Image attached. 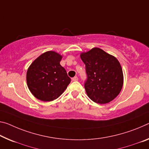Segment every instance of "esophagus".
<instances>
[{"label":"esophagus","instance_id":"34e87169","mask_svg":"<svg viewBox=\"0 0 149 149\" xmlns=\"http://www.w3.org/2000/svg\"><path fill=\"white\" fill-rule=\"evenodd\" d=\"M77 80H78V77H77V76H75L74 77H73L72 78L73 81H77Z\"/></svg>","mask_w":149,"mask_h":149}]
</instances>
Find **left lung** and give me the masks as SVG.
<instances>
[{"mask_svg": "<svg viewBox=\"0 0 149 149\" xmlns=\"http://www.w3.org/2000/svg\"><path fill=\"white\" fill-rule=\"evenodd\" d=\"M86 65L87 79L84 87L95 103L105 104L114 100L123 85V74L117 59L99 48L80 54Z\"/></svg>", "mask_w": 149, "mask_h": 149, "instance_id": "8db88e82", "label": "left lung"}]
</instances>
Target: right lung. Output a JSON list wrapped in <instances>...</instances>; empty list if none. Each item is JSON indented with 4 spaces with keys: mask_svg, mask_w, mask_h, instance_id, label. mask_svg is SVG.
Instances as JSON below:
<instances>
[{
    "mask_svg": "<svg viewBox=\"0 0 149 149\" xmlns=\"http://www.w3.org/2000/svg\"><path fill=\"white\" fill-rule=\"evenodd\" d=\"M62 56L48 51L33 62L26 73L29 90L38 100L52 101L58 98L70 84L71 79L60 65Z\"/></svg>",
    "mask_w": 149,
    "mask_h": 149,
    "instance_id": "add662e5",
    "label": "right lung"
}]
</instances>
